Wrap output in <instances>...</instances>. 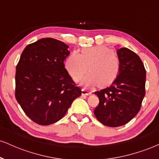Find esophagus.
Here are the masks:
<instances>
[{
	"label": "esophagus",
	"mask_w": 159,
	"mask_h": 159,
	"mask_svg": "<svg viewBox=\"0 0 159 159\" xmlns=\"http://www.w3.org/2000/svg\"><path fill=\"white\" fill-rule=\"evenodd\" d=\"M92 93L90 91L86 90V89H82V95L83 96H90V95Z\"/></svg>",
	"instance_id": "1"
}]
</instances>
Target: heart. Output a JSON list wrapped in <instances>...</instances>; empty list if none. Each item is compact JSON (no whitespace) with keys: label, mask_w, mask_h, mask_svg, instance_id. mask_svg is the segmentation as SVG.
Masks as SVG:
<instances>
[{"label":"heart","mask_w":159,"mask_h":159,"mask_svg":"<svg viewBox=\"0 0 159 159\" xmlns=\"http://www.w3.org/2000/svg\"><path fill=\"white\" fill-rule=\"evenodd\" d=\"M88 75L82 80L84 85L98 84L102 87L112 84L119 76L121 69L120 58L108 47H88L81 49L80 54L73 52L67 57L65 67L71 77L78 81L88 69Z\"/></svg>","instance_id":"heart-1"}]
</instances>
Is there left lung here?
Returning a JSON list of instances; mask_svg holds the SVG:
<instances>
[{
  "label": "left lung",
  "mask_w": 159,
  "mask_h": 159,
  "mask_svg": "<svg viewBox=\"0 0 159 159\" xmlns=\"http://www.w3.org/2000/svg\"><path fill=\"white\" fill-rule=\"evenodd\" d=\"M121 62L119 76L110 87L96 91L99 103L94 114L109 127L125 125L139 112L145 96L146 70L139 56L127 48L118 49Z\"/></svg>",
  "instance_id": "8db88e82"
}]
</instances>
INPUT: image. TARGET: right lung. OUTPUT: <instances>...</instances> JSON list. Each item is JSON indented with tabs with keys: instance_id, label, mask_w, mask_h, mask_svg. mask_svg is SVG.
<instances>
[{
	"instance_id": "right-lung-1",
	"label": "right lung",
	"mask_w": 159,
	"mask_h": 159,
	"mask_svg": "<svg viewBox=\"0 0 159 159\" xmlns=\"http://www.w3.org/2000/svg\"><path fill=\"white\" fill-rule=\"evenodd\" d=\"M68 48L63 42L43 38L25 47L16 66V98L25 114L39 125L62 119L81 95L63 63Z\"/></svg>"
}]
</instances>
